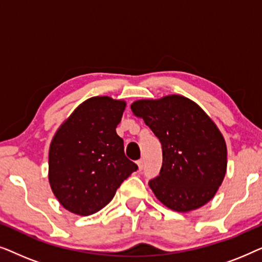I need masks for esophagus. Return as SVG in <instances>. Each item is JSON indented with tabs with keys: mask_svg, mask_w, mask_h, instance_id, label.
Wrapping results in <instances>:
<instances>
[{
	"mask_svg": "<svg viewBox=\"0 0 262 262\" xmlns=\"http://www.w3.org/2000/svg\"><path fill=\"white\" fill-rule=\"evenodd\" d=\"M137 166L139 168V170H142L144 168V160H138L137 161Z\"/></svg>",
	"mask_w": 262,
	"mask_h": 262,
	"instance_id": "34e87169",
	"label": "esophagus"
}]
</instances>
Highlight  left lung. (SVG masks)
Listing matches in <instances>:
<instances>
[{
  "label": "left lung",
  "instance_id": "8db88e82",
  "mask_svg": "<svg viewBox=\"0 0 262 262\" xmlns=\"http://www.w3.org/2000/svg\"><path fill=\"white\" fill-rule=\"evenodd\" d=\"M131 110L162 144L160 175L149 181L156 198L178 212L209 203L227 171V145L211 118L181 95L138 100Z\"/></svg>",
  "mask_w": 262,
  "mask_h": 262
}]
</instances>
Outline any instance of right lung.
I'll return each instance as SVG.
<instances>
[{"instance_id": "add662e5", "label": "right lung", "mask_w": 262, "mask_h": 262, "mask_svg": "<svg viewBox=\"0 0 262 262\" xmlns=\"http://www.w3.org/2000/svg\"><path fill=\"white\" fill-rule=\"evenodd\" d=\"M126 102L94 96L60 125L49 151V181L64 209L89 216L113 199L125 179L138 169L125 156L117 135Z\"/></svg>"}]
</instances>
